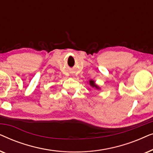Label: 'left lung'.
<instances>
[{
	"label": "left lung",
	"mask_w": 153,
	"mask_h": 153,
	"mask_svg": "<svg viewBox=\"0 0 153 153\" xmlns=\"http://www.w3.org/2000/svg\"><path fill=\"white\" fill-rule=\"evenodd\" d=\"M89 84L91 85V86H92L93 88H96L97 90H100V88L98 86V85L97 84H95V82L93 80H90L89 81Z\"/></svg>",
	"instance_id": "8db88e82"
}]
</instances>
